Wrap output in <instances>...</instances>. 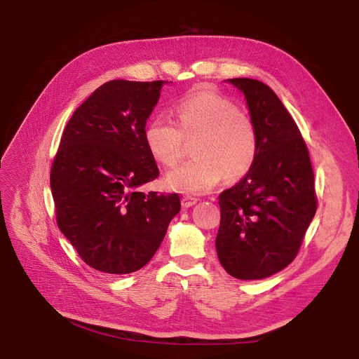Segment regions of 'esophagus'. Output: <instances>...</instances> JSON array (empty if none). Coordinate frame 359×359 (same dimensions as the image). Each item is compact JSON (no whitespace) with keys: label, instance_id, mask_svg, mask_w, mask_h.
Here are the masks:
<instances>
[{"label":"esophagus","instance_id":"34e87169","mask_svg":"<svg viewBox=\"0 0 359 359\" xmlns=\"http://www.w3.org/2000/svg\"><path fill=\"white\" fill-rule=\"evenodd\" d=\"M196 202H198V199L194 198V196H189V195L182 196V206H183V208H191V206H194Z\"/></svg>","mask_w":359,"mask_h":359}]
</instances>
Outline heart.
I'll list each match as a JSON object with an SVG mask.
<instances>
[{"instance_id": "heart-1", "label": "heart", "mask_w": 359, "mask_h": 359, "mask_svg": "<svg viewBox=\"0 0 359 359\" xmlns=\"http://www.w3.org/2000/svg\"><path fill=\"white\" fill-rule=\"evenodd\" d=\"M176 115L177 125L157 115L144 130L149 154L167 167L182 158L184 140H196L192 151L196 158L165 175L168 189L206 194L222 176L234 182L250 172L259 151L257 132L252 119L234 102L212 88L196 87L179 102Z\"/></svg>"}]
</instances>
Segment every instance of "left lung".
Returning <instances> with one entry per match:
<instances>
[{
    "instance_id": "1",
    "label": "left lung",
    "mask_w": 359,
    "mask_h": 359,
    "mask_svg": "<svg viewBox=\"0 0 359 359\" xmlns=\"http://www.w3.org/2000/svg\"><path fill=\"white\" fill-rule=\"evenodd\" d=\"M225 81L244 94L259 151L250 172L218 196L215 249L231 276L263 279L294 260L314 218L313 167L297 123L271 87L252 79Z\"/></svg>"
}]
</instances>
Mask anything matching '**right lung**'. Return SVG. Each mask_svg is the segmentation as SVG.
<instances>
[{
	"instance_id": "right-lung-1",
	"label": "right lung",
	"mask_w": 359,
	"mask_h": 359,
	"mask_svg": "<svg viewBox=\"0 0 359 359\" xmlns=\"http://www.w3.org/2000/svg\"><path fill=\"white\" fill-rule=\"evenodd\" d=\"M167 83L107 81L65 126L50 170L56 222L96 271L144 268L180 211L177 194L138 192L158 177L144 130Z\"/></svg>"
}]
</instances>
